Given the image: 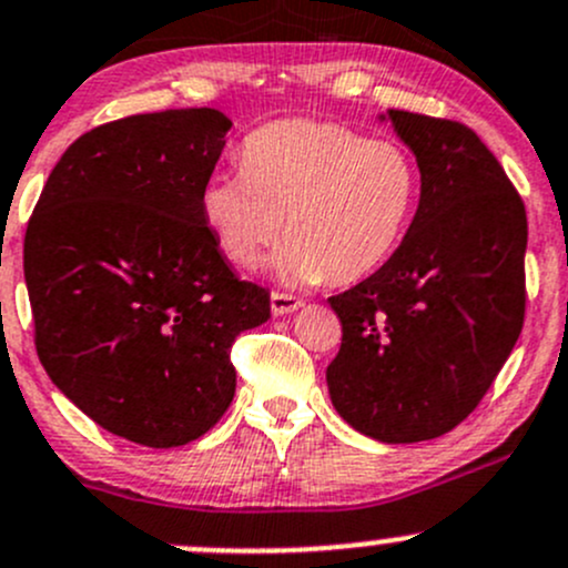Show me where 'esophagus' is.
Wrapping results in <instances>:
<instances>
[{
	"label": "esophagus",
	"instance_id": "obj_1",
	"mask_svg": "<svg viewBox=\"0 0 568 568\" xmlns=\"http://www.w3.org/2000/svg\"><path fill=\"white\" fill-rule=\"evenodd\" d=\"M302 305H305V302H302L300 296L283 294V291H272V313H274V316H285V313H294V311H300Z\"/></svg>",
	"mask_w": 568,
	"mask_h": 568
}]
</instances>
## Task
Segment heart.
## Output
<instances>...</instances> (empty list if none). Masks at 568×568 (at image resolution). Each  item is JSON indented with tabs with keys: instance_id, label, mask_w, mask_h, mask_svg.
Instances as JSON below:
<instances>
[{
	"instance_id": "heart-1",
	"label": "heart",
	"mask_w": 568,
	"mask_h": 568,
	"mask_svg": "<svg viewBox=\"0 0 568 568\" xmlns=\"http://www.w3.org/2000/svg\"><path fill=\"white\" fill-rule=\"evenodd\" d=\"M420 173L398 142L313 120L252 131L242 170L216 173L200 194L222 252L252 266L283 233L280 272L296 283H354L393 255L415 214Z\"/></svg>"
}]
</instances>
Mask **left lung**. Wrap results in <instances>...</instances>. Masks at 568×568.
Here are the masks:
<instances>
[{"label": "left lung", "instance_id": "1", "mask_svg": "<svg viewBox=\"0 0 568 568\" xmlns=\"http://www.w3.org/2000/svg\"><path fill=\"white\" fill-rule=\"evenodd\" d=\"M420 168V203L390 261L329 296L343 326L332 404L379 443H426L489 393L525 324V203L459 120L390 109Z\"/></svg>", "mask_w": 568, "mask_h": 568}]
</instances>
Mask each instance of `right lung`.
Wrapping results in <instances>:
<instances>
[{
  "label": "right lung",
  "mask_w": 568,
  "mask_h": 568,
  "mask_svg": "<svg viewBox=\"0 0 568 568\" xmlns=\"http://www.w3.org/2000/svg\"><path fill=\"white\" fill-rule=\"evenodd\" d=\"M227 129L209 106L95 125L27 225L40 365L90 420L148 448L216 426L233 341L268 318V291L236 277L200 209Z\"/></svg>",
  "instance_id": "right-lung-1"
}]
</instances>
